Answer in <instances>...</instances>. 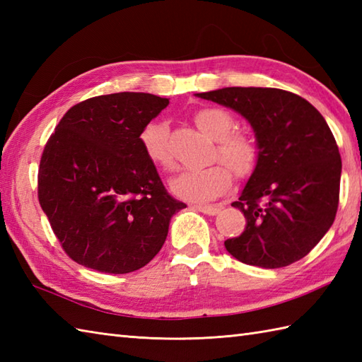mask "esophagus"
Here are the masks:
<instances>
[{
	"instance_id": "esophagus-1",
	"label": "esophagus",
	"mask_w": 362,
	"mask_h": 362,
	"mask_svg": "<svg viewBox=\"0 0 362 362\" xmlns=\"http://www.w3.org/2000/svg\"><path fill=\"white\" fill-rule=\"evenodd\" d=\"M194 209L204 214H209V216H216V214L221 211L219 206H213V205H194Z\"/></svg>"
}]
</instances>
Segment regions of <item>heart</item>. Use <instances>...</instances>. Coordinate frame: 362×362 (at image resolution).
I'll return each mask as SVG.
<instances>
[{
  "label": "heart",
  "mask_w": 362,
  "mask_h": 362,
  "mask_svg": "<svg viewBox=\"0 0 362 362\" xmlns=\"http://www.w3.org/2000/svg\"><path fill=\"white\" fill-rule=\"evenodd\" d=\"M194 122L204 134L216 140V153L238 175L247 174L257 161V146L241 132H232L233 118L227 110L205 107L194 113ZM144 156L152 165L173 169L174 160L169 151V127L165 121H151L140 134ZM228 168L214 163L204 168L185 169L171 180V191L180 199L209 202L219 197L232 183Z\"/></svg>",
  "instance_id": "b5f03b06"
}]
</instances>
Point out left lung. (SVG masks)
<instances>
[{"mask_svg": "<svg viewBox=\"0 0 362 362\" xmlns=\"http://www.w3.org/2000/svg\"><path fill=\"white\" fill-rule=\"evenodd\" d=\"M197 98L240 113L255 132V168L232 204L247 221L224 243L241 263L276 269L308 255L333 226L342 161L327 121L306 99L263 87H227Z\"/></svg>", "mask_w": 362, "mask_h": 362, "instance_id": "8db88e82", "label": "left lung"}]
</instances>
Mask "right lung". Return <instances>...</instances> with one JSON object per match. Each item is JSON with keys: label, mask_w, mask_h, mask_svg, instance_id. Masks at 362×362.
I'll return each instance as SVG.
<instances>
[{"label": "right lung", "mask_w": 362, "mask_h": 362, "mask_svg": "<svg viewBox=\"0 0 362 362\" xmlns=\"http://www.w3.org/2000/svg\"><path fill=\"white\" fill-rule=\"evenodd\" d=\"M169 104L151 93H113L73 105L45 146L38 201L68 257L105 274L146 266L185 204L171 197L140 134Z\"/></svg>", "instance_id": "1"}]
</instances>
